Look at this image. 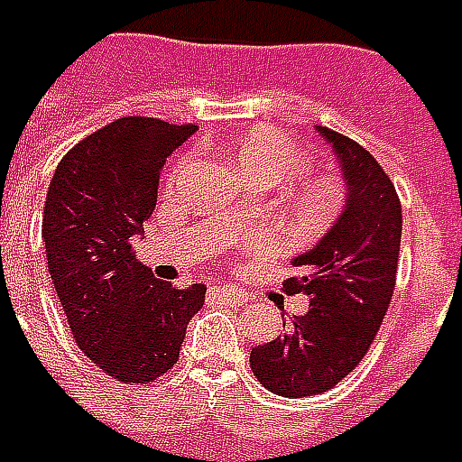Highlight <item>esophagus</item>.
<instances>
[{
	"label": "esophagus",
	"instance_id": "esophagus-1",
	"mask_svg": "<svg viewBox=\"0 0 462 462\" xmlns=\"http://www.w3.org/2000/svg\"><path fill=\"white\" fill-rule=\"evenodd\" d=\"M216 293H218L224 300H228V303H234V306H244V303L248 300L246 293L238 289V286H218Z\"/></svg>",
	"mask_w": 462,
	"mask_h": 462
}]
</instances>
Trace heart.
Instances as JSON below:
<instances>
[{
    "instance_id": "b5f03b06",
    "label": "heart",
    "mask_w": 462,
    "mask_h": 462,
    "mask_svg": "<svg viewBox=\"0 0 462 462\" xmlns=\"http://www.w3.org/2000/svg\"><path fill=\"white\" fill-rule=\"evenodd\" d=\"M236 162L241 171L256 184H278L291 179L286 189V204L291 218L306 228H319L328 224L333 216L341 211L343 194L338 186L320 179V176H303L309 171L310 156L299 143L289 139L278 129H254L246 134L236 149ZM189 159L179 162V171L184 169ZM256 246H266V238H254Z\"/></svg>"
}]
</instances>
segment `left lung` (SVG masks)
<instances>
[{
  "label": "left lung",
  "instance_id": "obj_1",
  "mask_svg": "<svg viewBox=\"0 0 462 462\" xmlns=\"http://www.w3.org/2000/svg\"><path fill=\"white\" fill-rule=\"evenodd\" d=\"M316 129L338 159L346 204L316 246L291 258L296 276L283 286L309 296V310L291 319L286 336L251 348V371L283 398L326 393L363 361L393 296L401 254L393 181L361 143Z\"/></svg>",
  "mask_w": 462,
  "mask_h": 462
}]
</instances>
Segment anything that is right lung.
<instances>
[{"label":"right lung","mask_w":462,"mask_h":462,"mask_svg":"<svg viewBox=\"0 0 462 462\" xmlns=\"http://www.w3.org/2000/svg\"><path fill=\"white\" fill-rule=\"evenodd\" d=\"M196 132L124 116L89 134L59 162L42 218L51 283L84 356L124 383L171 368L206 286L171 289L132 254L159 191V176Z\"/></svg>","instance_id":"1"}]
</instances>
